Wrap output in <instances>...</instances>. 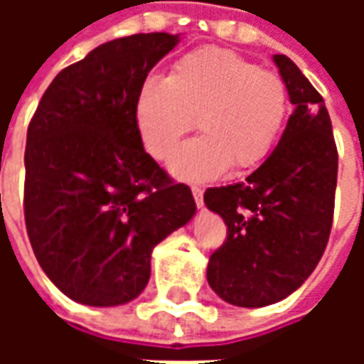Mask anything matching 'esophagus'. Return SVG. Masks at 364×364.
<instances>
[{"mask_svg": "<svg viewBox=\"0 0 364 364\" xmlns=\"http://www.w3.org/2000/svg\"><path fill=\"white\" fill-rule=\"evenodd\" d=\"M191 191H193V197H195V203H197L198 208H203L205 206V198H203V189L200 187H191Z\"/></svg>", "mask_w": 364, "mask_h": 364, "instance_id": "1", "label": "esophagus"}]
</instances>
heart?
<instances>
[{
  "mask_svg": "<svg viewBox=\"0 0 364 364\" xmlns=\"http://www.w3.org/2000/svg\"><path fill=\"white\" fill-rule=\"evenodd\" d=\"M289 112L281 75L224 48H198L179 58L167 77H146L134 99V122L151 158L167 161L198 120L203 136L180 149L171 173L206 181L230 166H259L273 150Z\"/></svg>",
  "mask_w": 364,
  "mask_h": 364,
  "instance_id": "1",
  "label": "heart"
}]
</instances>
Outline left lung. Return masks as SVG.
<instances>
[{"mask_svg": "<svg viewBox=\"0 0 364 364\" xmlns=\"http://www.w3.org/2000/svg\"><path fill=\"white\" fill-rule=\"evenodd\" d=\"M274 64L294 111L273 154L245 181L210 187L205 205L228 226L206 279L230 304L261 308L292 294L328 245L337 148L323 97L284 54Z\"/></svg>", "mask_w": 364, "mask_h": 364, "instance_id": "obj_1", "label": "left lung"}]
</instances>
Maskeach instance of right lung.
<instances>
[{
    "label": "right lung",
    "mask_w": 364,
    "mask_h": 364,
    "mask_svg": "<svg viewBox=\"0 0 364 364\" xmlns=\"http://www.w3.org/2000/svg\"><path fill=\"white\" fill-rule=\"evenodd\" d=\"M179 35L114 38L64 68L27 130L25 224L38 265L66 296L119 306L150 281L151 250L195 216L187 185L146 154L134 99Z\"/></svg>",
    "instance_id": "add662e5"
}]
</instances>
